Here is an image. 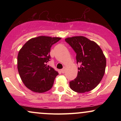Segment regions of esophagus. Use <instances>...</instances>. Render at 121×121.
Segmentation results:
<instances>
[{"instance_id":"obj_1","label":"esophagus","mask_w":121,"mask_h":121,"mask_svg":"<svg viewBox=\"0 0 121 121\" xmlns=\"http://www.w3.org/2000/svg\"><path fill=\"white\" fill-rule=\"evenodd\" d=\"M61 72L62 73H64L65 72V67H64V68L61 70Z\"/></svg>"}]
</instances>
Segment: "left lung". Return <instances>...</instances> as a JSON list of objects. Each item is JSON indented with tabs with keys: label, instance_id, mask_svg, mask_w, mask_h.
<instances>
[{
	"label": "left lung",
	"instance_id": "left-lung-1",
	"mask_svg": "<svg viewBox=\"0 0 121 121\" xmlns=\"http://www.w3.org/2000/svg\"><path fill=\"white\" fill-rule=\"evenodd\" d=\"M65 40L76 53L77 64H80L77 76L69 82L70 89L77 93L91 91L99 84L105 74L106 61L102 49L84 36L68 37Z\"/></svg>",
	"mask_w": 121,
	"mask_h": 121
}]
</instances>
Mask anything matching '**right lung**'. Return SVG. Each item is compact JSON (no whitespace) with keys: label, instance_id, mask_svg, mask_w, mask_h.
<instances>
[{"label":"right lung","instance_id":"obj_1","mask_svg":"<svg viewBox=\"0 0 121 121\" xmlns=\"http://www.w3.org/2000/svg\"><path fill=\"white\" fill-rule=\"evenodd\" d=\"M60 37L39 36L27 41L19 51L17 69L22 81L30 91L43 93L53 86L57 72L47 65L51 47Z\"/></svg>","mask_w":121,"mask_h":121}]
</instances>
